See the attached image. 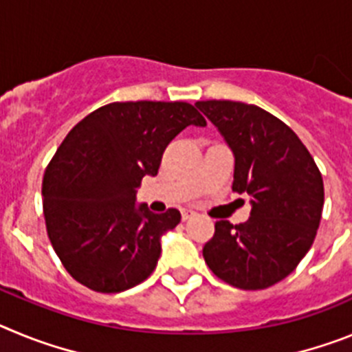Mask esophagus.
Listing matches in <instances>:
<instances>
[{"label": "esophagus", "mask_w": 352, "mask_h": 352, "mask_svg": "<svg viewBox=\"0 0 352 352\" xmlns=\"http://www.w3.org/2000/svg\"><path fill=\"white\" fill-rule=\"evenodd\" d=\"M192 217H195V211H192V210H182V219H183V220H188V219H192Z\"/></svg>", "instance_id": "1"}]
</instances>
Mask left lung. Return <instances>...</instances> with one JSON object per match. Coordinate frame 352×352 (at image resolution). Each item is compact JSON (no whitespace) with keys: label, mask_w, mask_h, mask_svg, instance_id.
I'll list each match as a JSON object with an SVG mask.
<instances>
[{"label":"left lung","mask_w":352,"mask_h":352,"mask_svg":"<svg viewBox=\"0 0 352 352\" xmlns=\"http://www.w3.org/2000/svg\"><path fill=\"white\" fill-rule=\"evenodd\" d=\"M195 107L234 155L232 190L250 197V219L214 223L203 256L220 280L245 291L280 282L310 250L324 204L322 176L284 121L243 102L204 100Z\"/></svg>","instance_id":"obj_1"}]
</instances>
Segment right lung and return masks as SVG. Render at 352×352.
<instances>
[{"mask_svg":"<svg viewBox=\"0 0 352 352\" xmlns=\"http://www.w3.org/2000/svg\"><path fill=\"white\" fill-rule=\"evenodd\" d=\"M188 125L206 120L186 102H114L68 132L43 174L42 195L52 248L77 282L121 292L153 273L162 236L182 214L153 213L135 194Z\"/></svg>","mask_w":352,"mask_h":352,"instance_id":"obj_1","label":"right lung"}]
</instances>
